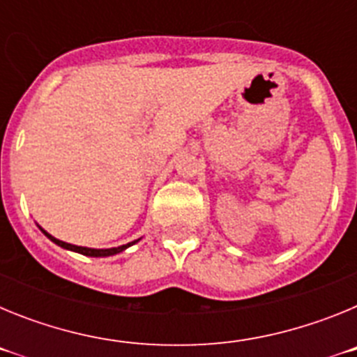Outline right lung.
<instances>
[{"instance_id": "1", "label": "right lung", "mask_w": 357, "mask_h": 357, "mask_svg": "<svg viewBox=\"0 0 357 357\" xmlns=\"http://www.w3.org/2000/svg\"><path fill=\"white\" fill-rule=\"evenodd\" d=\"M40 229V227H39ZM44 232V236L48 239H52L55 245H59V247L66 248V250H71V252H78V254L82 255H89V257H109V255H114V254H119V252H123L125 248L132 247V245H135V243L139 241V239H135V241L132 243H127V245H121V247H114V248H87V247H77V245H71V243H66V241H61V239L53 238L52 234H48L46 230L40 229Z\"/></svg>"}]
</instances>
